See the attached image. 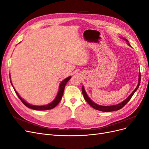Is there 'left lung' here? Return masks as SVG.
I'll use <instances>...</instances> for the list:
<instances>
[{
  "instance_id": "left-lung-1",
  "label": "left lung",
  "mask_w": 149,
  "mask_h": 149,
  "mask_svg": "<svg viewBox=\"0 0 149 149\" xmlns=\"http://www.w3.org/2000/svg\"><path fill=\"white\" fill-rule=\"evenodd\" d=\"M125 40H126V41L128 42L127 40L126 39H124ZM141 73H139V83H138V85L136 87V88L135 89L134 91L130 94V95L126 99V100H125L123 102H122L119 104H118L117 105H114V106H100V105H98L97 104L94 103L93 101H92L91 100V99H90L88 95L86 93L85 90L83 88V86L82 87V93H83V95L84 96V100L86 101V102L89 104L92 107H93L94 109H95L96 110H98V111H103V112H111V111H118V110H119L121 108H123L126 104H127L129 101L131 99V97H132V96L134 95V93L136 92L137 91V89H138L139 85H140V83H141Z\"/></svg>"
}]
</instances>
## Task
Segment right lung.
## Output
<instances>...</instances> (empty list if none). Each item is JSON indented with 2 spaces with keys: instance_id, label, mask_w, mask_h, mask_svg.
I'll list each match as a JSON object with an SVG mask.
<instances>
[{
  "instance_id": "1",
  "label": "right lung",
  "mask_w": 149,
  "mask_h": 149,
  "mask_svg": "<svg viewBox=\"0 0 149 149\" xmlns=\"http://www.w3.org/2000/svg\"><path fill=\"white\" fill-rule=\"evenodd\" d=\"M71 78V76H69V77L66 78V79H65L64 80L62 81V82L61 83L60 85V88H59V91H58V94L56 97V98L54 100V101L51 102L50 104H49L45 105V106H33V105H31L29 104V103H27L26 102H25L23 99H22L19 95V94L17 93V92L15 90V91L17 94V96L19 97V98L20 100V101L23 102L25 106H26L27 107L30 108V109H32L34 110H37V111H45V110H48V109H52L53 108L55 107V106H56L58 105V104L59 103L61 100L62 96H63V92H64V89H65V85L67 83V82ZM12 84V82H11Z\"/></svg>"
}]
</instances>
